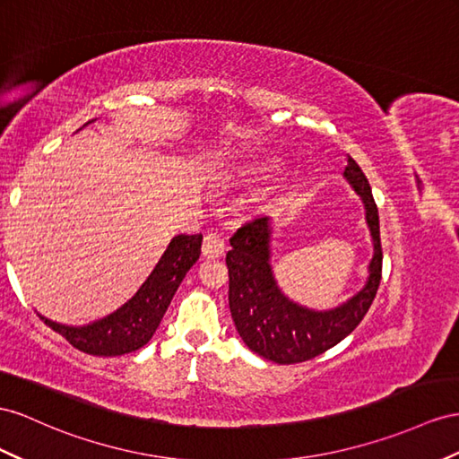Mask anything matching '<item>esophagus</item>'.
Listing matches in <instances>:
<instances>
[{
  "label": "esophagus",
  "instance_id": "1",
  "mask_svg": "<svg viewBox=\"0 0 459 459\" xmlns=\"http://www.w3.org/2000/svg\"><path fill=\"white\" fill-rule=\"evenodd\" d=\"M202 252L205 257H219L222 252H225V238H222L217 232L205 234L204 244H202Z\"/></svg>",
  "mask_w": 459,
  "mask_h": 459
}]
</instances>
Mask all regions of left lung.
I'll return each instance as SVG.
<instances>
[{
  "label": "left lung",
  "instance_id": "8db88e82",
  "mask_svg": "<svg viewBox=\"0 0 459 459\" xmlns=\"http://www.w3.org/2000/svg\"><path fill=\"white\" fill-rule=\"evenodd\" d=\"M343 176L367 211L374 244L368 279L355 297L332 310H310L281 292L269 264L272 221L257 217L230 237L227 254L229 307L242 342L257 355L277 364H295L322 355L362 322L382 279V244L378 207L359 164L347 157Z\"/></svg>",
  "mask_w": 459,
  "mask_h": 459
}]
</instances>
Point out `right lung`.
<instances>
[{"label":"right lung","mask_w":459,"mask_h":459,"mask_svg":"<svg viewBox=\"0 0 459 459\" xmlns=\"http://www.w3.org/2000/svg\"><path fill=\"white\" fill-rule=\"evenodd\" d=\"M202 234H178L164 250L143 285L107 318L83 327L62 325L40 316L46 325L75 349L95 357H120L149 343L167 312L176 289L202 254Z\"/></svg>","instance_id":"obj_1"}]
</instances>
